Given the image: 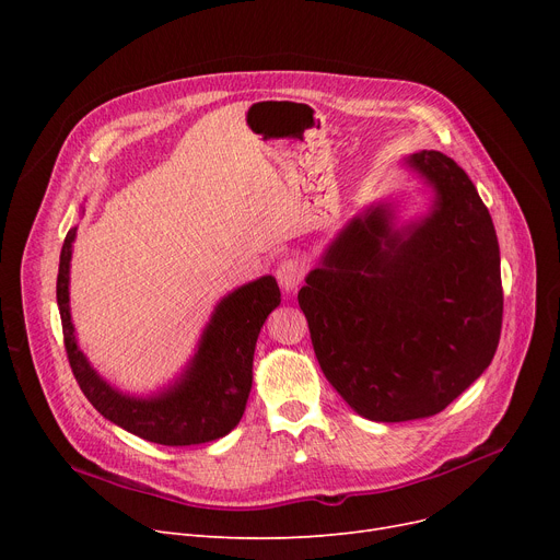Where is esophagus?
<instances>
[{"instance_id":"esophagus-1","label":"esophagus","mask_w":560,"mask_h":560,"mask_svg":"<svg viewBox=\"0 0 560 560\" xmlns=\"http://www.w3.org/2000/svg\"><path fill=\"white\" fill-rule=\"evenodd\" d=\"M277 279H279V285H281V290L285 292V295H290V292H295L298 285L302 283V279H304L302 262L300 260H292V258L281 260L279 268H277Z\"/></svg>"}]
</instances>
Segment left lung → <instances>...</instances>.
Returning a JSON list of instances; mask_svg holds the SVG:
<instances>
[{
    "instance_id": "obj_1",
    "label": "left lung",
    "mask_w": 560,
    "mask_h": 560,
    "mask_svg": "<svg viewBox=\"0 0 560 560\" xmlns=\"http://www.w3.org/2000/svg\"><path fill=\"white\" fill-rule=\"evenodd\" d=\"M406 165L433 188L429 215L390 203L351 218L300 290L317 363L374 422L431 418L490 365L504 292L492 218L463 167L435 150Z\"/></svg>"
}]
</instances>
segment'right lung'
Wrapping results in <instances>:
<instances>
[{"instance_id":"obj_1","label":"right lung","mask_w":560,"mask_h":560,"mask_svg":"<svg viewBox=\"0 0 560 560\" xmlns=\"http://www.w3.org/2000/svg\"><path fill=\"white\" fill-rule=\"evenodd\" d=\"M77 226L68 231L58 262L56 302L61 311L68 361L83 395L125 431L156 445L211 443L241 422L252 390L254 349L262 322L281 304L275 277L241 285L215 306L184 374L152 397L125 395L93 370L77 345L70 315V258Z\"/></svg>"}]
</instances>
